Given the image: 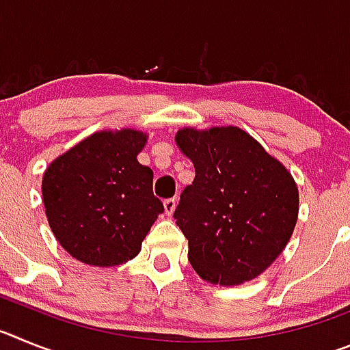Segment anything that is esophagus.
I'll use <instances>...</instances> for the list:
<instances>
[{
    "label": "esophagus",
    "instance_id": "obj_1",
    "mask_svg": "<svg viewBox=\"0 0 350 350\" xmlns=\"http://www.w3.org/2000/svg\"><path fill=\"white\" fill-rule=\"evenodd\" d=\"M175 205H177V200H175V198H168V200H165V212L168 213V215H172L173 210H175Z\"/></svg>",
    "mask_w": 350,
    "mask_h": 350
}]
</instances>
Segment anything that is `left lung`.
<instances>
[{
  "label": "left lung",
  "mask_w": 350,
  "mask_h": 350,
  "mask_svg": "<svg viewBox=\"0 0 350 350\" xmlns=\"http://www.w3.org/2000/svg\"><path fill=\"white\" fill-rule=\"evenodd\" d=\"M193 161V184L173 217L189 242L191 265L203 280L237 286L279 258L298 221V187L286 166L234 126L177 133Z\"/></svg>",
  "instance_id": "obj_1"
}]
</instances>
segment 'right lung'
Segmentation results:
<instances>
[{
  "label": "right lung",
  "instance_id": "right-lung-1",
  "mask_svg": "<svg viewBox=\"0 0 350 350\" xmlns=\"http://www.w3.org/2000/svg\"><path fill=\"white\" fill-rule=\"evenodd\" d=\"M147 135L94 133L45 170L42 194L49 224L68 254L92 267H116L140 252L163 203L154 173L138 163Z\"/></svg>",
  "mask_w": 350,
  "mask_h": 350
}]
</instances>
